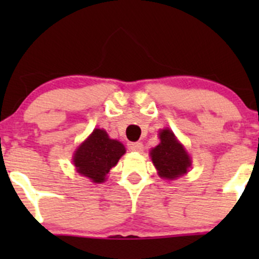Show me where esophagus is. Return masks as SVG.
I'll list each match as a JSON object with an SVG mask.
<instances>
[{
  "label": "esophagus",
  "instance_id": "1",
  "mask_svg": "<svg viewBox=\"0 0 259 259\" xmlns=\"http://www.w3.org/2000/svg\"><path fill=\"white\" fill-rule=\"evenodd\" d=\"M127 148H129V151H133V152H141L142 148H144V145L141 142H129L127 144Z\"/></svg>",
  "mask_w": 259,
  "mask_h": 259
}]
</instances>
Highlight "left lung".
Wrapping results in <instances>:
<instances>
[{
    "mask_svg": "<svg viewBox=\"0 0 259 259\" xmlns=\"http://www.w3.org/2000/svg\"><path fill=\"white\" fill-rule=\"evenodd\" d=\"M160 144L151 151V158L160 178L175 179L185 174L191 165L189 154L169 129L159 133Z\"/></svg>",
    "mask_w": 259,
    "mask_h": 259,
    "instance_id": "obj_1",
    "label": "left lung"
}]
</instances>
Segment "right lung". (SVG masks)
I'll return each instance as SVG.
<instances>
[{
	"label": "right lung",
	"instance_id": "1",
	"mask_svg": "<svg viewBox=\"0 0 259 259\" xmlns=\"http://www.w3.org/2000/svg\"><path fill=\"white\" fill-rule=\"evenodd\" d=\"M125 153V147L117 140L108 138L105 130L95 129L74 154V165L94 183H103L109 169Z\"/></svg>",
	"mask_w": 259,
	"mask_h": 259
}]
</instances>
